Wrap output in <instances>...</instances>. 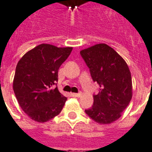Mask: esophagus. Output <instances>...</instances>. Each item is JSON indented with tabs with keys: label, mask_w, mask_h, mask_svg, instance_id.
Wrapping results in <instances>:
<instances>
[{
	"label": "esophagus",
	"mask_w": 152,
	"mask_h": 152,
	"mask_svg": "<svg viewBox=\"0 0 152 152\" xmlns=\"http://www.w3.org/2000/svg\"><path fill=\"white\" fill-rule=\"evenodd\" d=\"M81 93H71V96H72V97H80L81 96Z\"/></svg>",
	"instance_id": "esophagus-1"
}]
</instances>
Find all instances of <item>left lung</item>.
I'll return each instance as SVG.
<instances>
[{"label":"left lung","instance_id":"8db88e82","mask_svg":"<svg viewBox=\"0 0 152 152\" xmlns=\"http://www.w3.org/2000/svg\"><path fill=\"white\" fill-rule=\"evenodd\" d=\"M99 92L93 96V105L86 113L97 123L108 125L121 117L132 97L131 72L114 49L99 43L80 51Z\"/></svg>","mask_w":152,"mask_h":152}]
</instances>
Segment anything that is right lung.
<instances>
[{"mask_svg": "<svg viewBox=\"0 0 152 152\" xmlns=\"http://www.w3.org/2000/svg\"><path fill=\"white\" fill-rule=\"evenodd\" d=\"M72 47L42 43L21 57L16 67L13 89L18 103L31 119L46 122L60 114L67 98L57 87L58 70Z\"/></svg>", "mask_w": 152, "mask_h": 152, "instance_id": "obj_1", "label": "right lung"}]
</instances>
